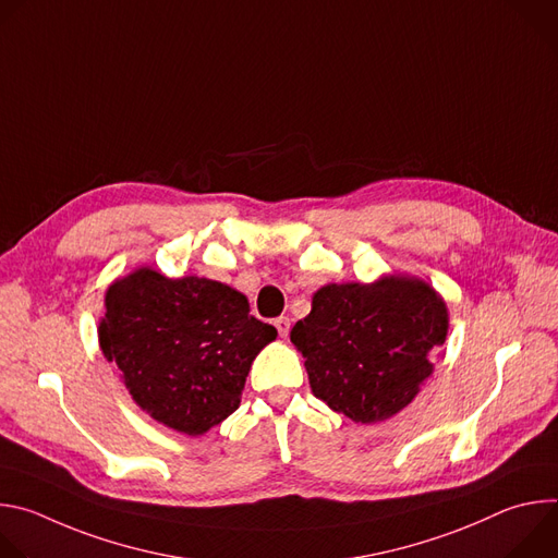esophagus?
Returning <instances> with one entry per match:
<instances>
[{
  "instance_id": "esophagus-1",
  "label": "esophagus",
  "mask_w": 558,
  "mask_h": 558,
  "mask_svg": "<svg viewBox=\"0 0 558 558\" xmlns=\"http://www.w3.org/2000/svg\"><path fill=\"white\" fill-rule=\"evenodd\" d=\"M276 329H278V333H280V338H287L289 336V329H291V320L289 317H284V315H280V317H276Z\"/></svg>"
}]
</instances>
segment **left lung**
Masks as SVG:
<instances>
[{
  "instance_id": "8db88e82",
  "label": "left lung",
  "mask_w": 558,
  "mask_h": 558,
  "mask_svg": "<svg viewBox=\"0 0 558 558\" xmlns=\"http://www.w3.org/2000/svg\"><path fill=\"white\" fill-rule=\"evenodd\" d=\"M448 336L441 295L411 276L327 284L291 329L317 400L375 424L407 409L433 373L430 351Z\"/></svg>"
}]
</instances>
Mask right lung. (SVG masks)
I'll use <instances>...</instances> for the list:
<instances>
[{"mask_svg": "<svg viewBox=\"0 0 558 558\" xmlns=\"http://www.w3.org/2000/svg\"><path fill=\"white\" fill-rule=\"evenodd\" d=\"M278 331L222 282L141 267L110 284L99 344L151 420L196 437L238 407L256 355Z\"/></svg>", "mask_w": 558, "mask_h": 558, "instance_id": "obj_1", "label": "right lung"}]
</instances>
